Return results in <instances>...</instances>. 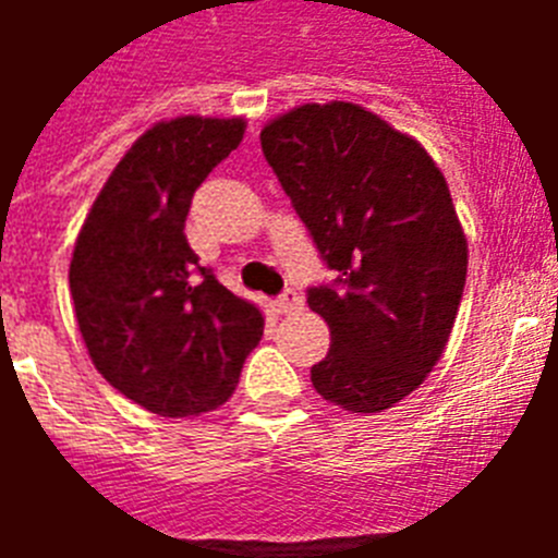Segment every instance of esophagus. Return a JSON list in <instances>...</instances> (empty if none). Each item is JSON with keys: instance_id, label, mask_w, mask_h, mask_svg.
Returning a JSON list of instances; mask_svg holds the SVG:
<instances>
[{"instance_id": "34e87169", "label": "esophagus", "mask_w": 558, "mask_h": 558, "mask_svg": "<svg viewBox=\"0 0 558 558\" xmlns=\"http://www.w3.org/2000/svg\"><path fill=\"white\" fill-rule=\"evenodd\" d=\"M275 310H278L280 315H292V313H301L304 310V298L298 295L295 289H287L283 295L275 301Z\"/></svg>"}]
</instances>
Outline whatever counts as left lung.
Returning <instances> with one entry per match:
<instances>
[{
	"label": "left lung",
	"instance_id": "8db88e82",
	"mask_svg": "<svg viewBox=\"0 0 558 558\" xmlns=\"http://www.w3.org/2000/svg\"><path fill=\"white\" fill-rule=\"evenodd\" d=\"M313 243L339 278L306 304L330 327L313 385L350 414H379L440 362L466 287L469 245L440 168L359 104H304L260 130Z\"/></svg>",
	"mask_w": 558,
	"mask_h": 558
}]
</instances>
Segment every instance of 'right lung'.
<instances>
[{
  "label": "right lung",
  "instance_id": "obj_1",
  "mask_svg": "<svg viewBox=\"0 0 558 558\" xmlns=\"http://www.w3.org/2000/svg\"><path fill=\"white\" fill-rule=\"evenodd\" d=\"M245 118L153 124L92 202L69 266L92 365L135 405L199 416L234 393L263 313L199 266L185 236L193 191L243 142Z\"/></svg>",
  "mask_w": 558,
  "mask_h": 558
}]
</instances>
